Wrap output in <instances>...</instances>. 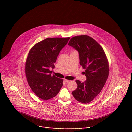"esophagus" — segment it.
I'll return each mask as SVG.
<instances>
[{"label":"esophagus","instance_id":"esophagus-1","mask_svg":"<svg viewBox=\"0 0 132 132\" xmlns=\"http://www.w3.org/2000/svg\"><path fill=\"white\" fill-rule=\"evenodd\" d=\"M64 81L66 82H70L71 81L70 80H66V79H64Z\"/></svg>","mask_w":132,"mask_h":132}]
</instances>
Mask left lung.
Segmentation results:
<instances>
[{"label": "left lung", "instance_id": "8db88e82", "mask_svg": "<svg viewBox=\"0 0 132 132\" xmlns=\"http://www.w3.org/2000/svg\"><path fill=\"white\" fill-rule=\"evenodd\" d=\"M68 45L79 53L80 64L86 69V81L76 80L77 88L72 92L76 100L88 103L96 97L107 81L109 63L102 47L96 40L86 35L72 37Z\"/></svg>", "mask_w": 132, "mask_h": 132}]
</instances>
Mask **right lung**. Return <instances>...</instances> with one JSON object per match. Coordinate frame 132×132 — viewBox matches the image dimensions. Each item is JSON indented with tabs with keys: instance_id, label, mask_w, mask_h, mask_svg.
Here are the masks:
<instances>
[{
	"instance_id": "1",
	"label": "right lung",
	"mask_w": 132,
	"mask_h": 132,
	"mask_svg": "<svg viewBox=\"0 0 132 132\" xmlns=\"http://www.w3.org/2000/svg\"><path fill=\"white\" fill-rule=\"evenodd\" d=\"M70 37L48 38L36 44L29 52L25 63V75L29 85L41 99L56 96L63 86V80L51 76L54 63L61 50Z\"/></svg>"
}]
</instances>
